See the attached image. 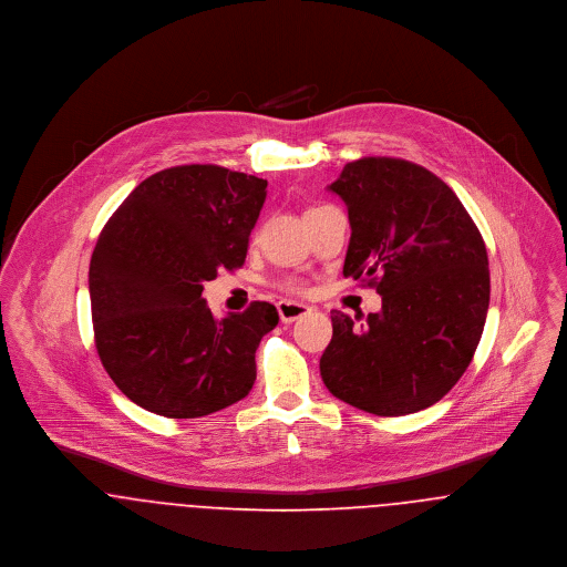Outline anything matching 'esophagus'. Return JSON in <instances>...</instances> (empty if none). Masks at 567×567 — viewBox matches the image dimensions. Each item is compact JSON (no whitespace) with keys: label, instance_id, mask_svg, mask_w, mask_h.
<instances>
[{"label":"esophagus","instance_id":"obj_1","mask_svg":"<svg viewBox=\"0 0 567 567\" xmlns=\"http://www.w3.org/2000/svg\"><path fill=\"white\" fill-rule=\"evenodd\" d=\"M311 313V307L302 305V302H291V300H280L278 302V315L285 323H291L305 315Z\"/></svg>","mask_w":567,"mask_h":567}]
</instances>
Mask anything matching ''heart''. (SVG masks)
Returning <instances> with one entry per match:
<instances>
[{"mask_svg":"<svg viewBox=\"0 0 567 567\" xmlns=\"http://www.w3.org/2000/svg\"><path fill=\"white\" fill-rule=\"evenodd\" d=\"M282 287H285V289L296 291V289H302V282H300V280H296V278H289V280H282Z\"/></svg>","mask_w":567,"mask_h":567,"instance_id":"1","label":"heart"}]
</instances>
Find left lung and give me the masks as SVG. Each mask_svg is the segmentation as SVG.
<instances>
[{
	"mask_svg": "<svg viewBox=\"0 0 567 567\" xmlns=\"http://www.w3.org/2000/svg\"><path fill=\"white\" fill-rule=\"evenodd\" d=\"M352 228L343 276L377 287L380 313L332 311L319 359L328 391L374 415L433 406L467 370L489 309L485 241L433 172L386 156L343 167L328 187Z\"/></svg>",
	"mask_w": 567,
	"mask_h": 567,
	"instance_id": "obj_1",
	"label": "left lung"
}]
</instances>
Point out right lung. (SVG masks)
I'll use <instances>...</instances> for the list:
<instances>
[{
  "mask_svg": "<svg viewBox=\"0 0 567 567\" xmlns=\"http://www.w3.org/2000/svg\"><path fill=\"white\" fill-rule=\"evenodd\" d=\"M267 181L219 165L145 178L106 221L89 267L100 361L141 409L189 420L246 398L256 348L278 311L252 302L217 319L202 298L221 267L246 262Z\"/></svg>",
  "mask_w": 567,
  "mask_h": 567,
  "instance_id": "add662e5",
  "label": "right lung"
}]
</instances>
